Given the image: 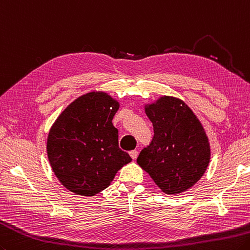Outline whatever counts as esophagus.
Masks as SVG:
<instances>
[{
  "label": "esophagus",
  "mask_w": 250,
  "mask_h": 250,
  "mask_svg": "<svg viewBox=\"0 0 250 250\" xmlns=\"http://www.w3.org/2000/svg\"><path fill=\"white\" fill-rule=\"evenodd\" d=\"M138 150H131L130 151V156L132 157V159H136V157H138Z\"/></svg>",
  "instance_id": "1"
}]
</instances>
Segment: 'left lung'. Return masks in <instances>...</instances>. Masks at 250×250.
I'll list each match as a JSON object with an SVG mask.
<instances>
[{
	"instance_id": "1",
	"label": "left lung",
	"mask_w": 250,
	"mask_h": 250,
	"mask_svg": "<svg viewBox=\"0 0 250 250\" xmlns=\"http://www.w3.org/2000/svg\"><path fill=\"white\" fill-rule=\"evenodd\" d=\"M154 136L141 150L138 164L166 194L192 188L203 177L210 146L197 117L181 100L164 96L145 108Z\"/></svg>"
}]
</instances>
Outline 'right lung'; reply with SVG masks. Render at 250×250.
<instances>
[{
	"label": "right lung",
	"mask_w": 250,
	"mask_h": 250,
	"mask_svg": "<svg viewBox=\"0 0 250 250\" xmlns=\"http://www.w3.org/2000/svg\"><path fill=\"white\" fill-rule=\"evenodd\" d=\"M119 103L91 92L67 107L48 133L47 156L54 173L72 193L93 196L132 160L121 150L112 118Z\"/></svg>",
	"instance_id": "add662e5"
}]
</instances>
